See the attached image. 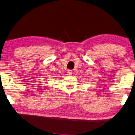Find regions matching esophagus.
Listing matches in <instances>:
<instances>
[{"mask_svg": "<svg viewBox=\"0 0 135 135\" xmlns=\"http://www.w3.org/2000/svg\"><path fill=\"white\" fill-rule=\"evenodd\" d=\"M67 74H68V75H69V76L71 75V74H72V71H71V70H68V71H67Z\"/></svg>", "mask_w": 135, "mask_h": 135, "instance_id": "obj_1", "label": "esophagus"}]
</instances>
